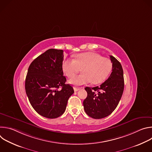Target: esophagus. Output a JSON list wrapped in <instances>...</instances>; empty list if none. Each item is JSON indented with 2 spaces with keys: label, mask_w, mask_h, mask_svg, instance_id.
<instances>
[{
  "label": "esophagus",
  "mask_w": 152,
  "mask_h": 152,
  "mask_svg": "<svg viewBox=\"0 0 152 152\" xmlns=\"http://www.w3.org/2000/svg\"><path fill=\"white\" fill-rule=\"evenodd\" d=\"M80 90V88L74 87V91H75V92H76V91H79V90Z\"/></svg>",
  "instance_id": "esophagus-1"
}]
</instances>
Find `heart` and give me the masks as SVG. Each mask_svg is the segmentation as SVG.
I'll use <instances>...</instances> for the list:
<instances>
[{"label":"heart","mask_w":152,"mask_h":152,"mask_svg":"<svg viewBox=\"0 0 152 152\" xmlns=\"http://www.w3.org/2000/svg\"><path fill=\"white\" fill-rule=\"evenodd\" d=\"M112 62L107 58L92 52L77 54L75 59L66 58L64 59L62 70L69 77H72L82 68V75L71 79L69 83L80 86L91 82L93 84H99L107 77L112 70Z\"/></svg>","instance_id":"heart-1"}]
</instances>
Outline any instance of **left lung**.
I'll return each mask as SVG.
<instances>
[{"instance_id": "left-lung-1", "label": "left lung", "mask_w": 152, "mask_h": 152, "mask_svg": "<svg viewBox=\"0 0 152 152\" xmlns=\"http://www.w3.org/2000/svg\"><path fill=\"white\" fill-rule=\"evenodd\" d=\"M112 73L100 86L86 87L87 97L83 100L84 110L88 116L100 119L110 115L117 107L124 90L123 70L120 62L110 56Z\"/></svg>"}]
</instances>
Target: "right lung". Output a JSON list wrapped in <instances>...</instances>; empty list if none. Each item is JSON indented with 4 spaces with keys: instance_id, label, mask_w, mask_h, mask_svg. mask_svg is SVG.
Segmentation results:
<instances>
[{
    "instance_id": "add662e5",
    "label": "right lung",
    "mask_w": 152,
    "mask_h": 152,
    "mask_svg": "<svg viewBox=\"0 0 152 152\" xmlns=\"http://www.w3.org/2000/svg\"><path fill=\"white\" fill-rule=\"evenodd\" d=\"M63 52L50 49L38 56L30 64L25 80L31 104L38 114L48 118L62 115L74 93L72 86L66 84L63 75Z\"/></svg>"
}]
</instances>
